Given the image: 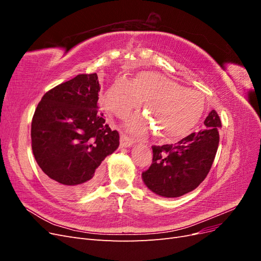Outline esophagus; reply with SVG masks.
Instances as JSON below:
<instances>
[{
	"instance_id": "obj_1",
	"label": "esophagus",
	"mask_w": 261,
	"mask_h": 261,
	"mask_svg": "<svg viewBox=\"0 0 261 261\" xmlns=\"http://www.w3.org/2000/svg\"><path fill=\"white\" fill-rule=\"evenodd\" d=\"M120 141H121V146L122 147H129L133 144H135V139L127 136V135H125V134H122Z\"/></svg>"
}]
</instances>
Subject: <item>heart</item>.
<instances>
[{
    "instance_id": "heart-1",
    "label": "heart",
    "mask_w": 261,
    "mask_h": 261,
    "mask_svg": "<svg viewBox=\"0 0 261 261\" xmlns=\"http://www.w3.org/2000/svg\"><path fill=\"white\" fill-rule=\"evenodd\" d=\"M146 101L144 111L148 113L155 135L165 141H175L186 136L199 121L204 110L202 93L183 88L154 72H141L132 82L117 80L107 90L103 105L118 118H125ZM130 128L143 132L145 122L133 120Z\"/></svg>"
}]
</instances>
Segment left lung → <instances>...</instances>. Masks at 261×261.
Listing matches in <instances>:
<instances>
[{"label":"left lung","mask_w":261,"mask_h":261,"mask_svg":"<svg viewBox=\"0 0 261 261\" xmlns=\"http://www.w3.org/2000/svg\"><path fill=\"white\" fill-rule=\"evenodd\" d=\"M199 132L180 139L175 145L152 146V163L143 172L150 191L162 197H179L206 178L219 147L221 120L212 110Z\"/></svg>","instance_id":"1"}]
</instances>
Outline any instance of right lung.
<instances>
[{
	"label": "right lung",
	"instance_id": "add662e5",
	"mask_svg": "<svg viewBox=\"0 0 261 261\" xmlns=\"http://www.w3.org/2000/svg\"><path fill=\"white\" fill-rule=\"evenodd\" d=\"M98 76L81 74L46 91L31 121V148L49 185L73 198L88 194L102 176V161L120 145L97 102Z\"/></svg>",
	"mask_w": 261,
	"mask_h": 261
}]
</instances>
